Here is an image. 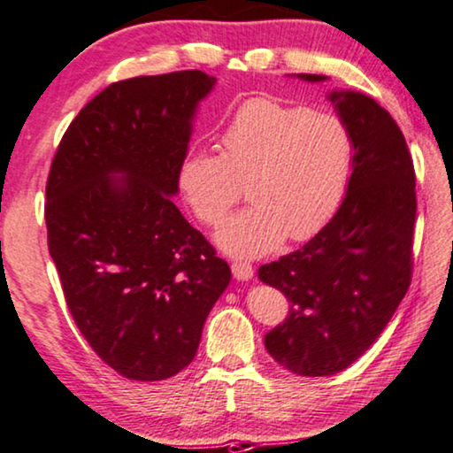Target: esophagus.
<instances>
[{"label":"esophagus","mask_w":453,"mask_h":453,"mask_svg":"<svg viewBox=\"0 0 453 453\" xmlns=\"http://www.w3.org/2000/svg\"><path fill=\"white\" fill-rule=\"evenodd\" d=\"M231 269H233V275H234L236 280H249L250 277H253V273H255L253 265L247 263V261H234L231 265Z\"/></svg>","instance_id":"34e87169"}]
</instances>
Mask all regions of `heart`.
<instances>
[{
	"mask_svg": "<svg viewBox=\"0 0 453 453\" xmlns=\"http://www.w3.org/2000/svg\"><path fill=\"white\" fill-rule=\"evenodd\" d=\"M355 136L343 118L271 96L244 100L219 136V154L192 152L178 190L206 226H219L247 187V211L217 234L233 257H261L287 236L305 241L327 225L349 187Z\"/></svg>",
	"mask_w": 453,
	"mask_h": 453,
	"instance_id": "1",
	"label": "heart"
}]
</instances>
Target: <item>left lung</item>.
I'll return each instance as SVG.
<instances>
[{
	"instance_id": "left-lung-1",
	"label": "left lung",
	"mask_w": 453,
	"mask_h": 453,
	"mask_svg": "<svg viewBox=\"0 0 453 453\" xmlns=\"http://www.w3.org/2000/svg\"><path fill=\"white\" fill-rule=\"evenodd\" d=\"M329 98L355 136L347 195L313 239L258 269L291 303L285 321L265 335L266 351L303 377L335 375L357 361L394 317L413 273L418 198L402 130L369 96Z\"/></svg>"
}]
</instances>
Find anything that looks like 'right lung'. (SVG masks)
Listing matches in <instances>:
<instances>
[{
  "label": "right lung",
  "instance_id": "right-lung-1",
  "mask_svg": "<svg viewBox=\"0 0 453 453\" xmlns=\"http://www.w3.org/2000/svg\"><path fill=\"white\" fill-rule=\"evenodd\" d=\"M212 86L200 70L114 81L80 110L51 158L43 217L65 303L94 353L126 380L182 372L231 280L170 200L196 104Z\"/></svg>",
  "mask_w": 453,
  "mask_h": 453
}]
</instances>
